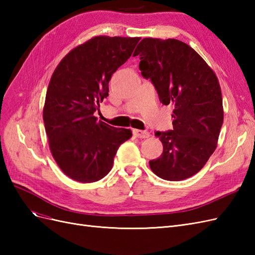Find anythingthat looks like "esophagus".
<instances>
[{"label":"esophagus","instance_id":"34e87169","mask_svg":"<svg viewBox=\"0 0 255 255\" xmlns=\"http://www.w3.org/2000/svg\"><path fill=\"white\" fill-rule=\"evenodd\" d=\"M133 133L138 138H148L150 136V133L148 130H141V129H134Z\"/></svg>","mask_w":255,"mask_h":255}]
</instances>
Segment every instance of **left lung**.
<instances>
[{"instance_id": "left-lung-1", "label": "left lung", "mask_w": 255, "mask_h": 255, "mask_svg": "<svg viewBox=\"0 0 255 255\" xmlns=\"http://www.w3.org/2000/svg\"><path fill=\"white\" fill-rule=\"evenodd\" d=\"M137 55L141 75L154 85L159 101L174 107L173 129L155 133L164 150L149 161L151 170L167 181L188 179L217 146L223 123L217 76L194 49L176 39L144 38L133 54Z\"/></svg>"}]
</instances>
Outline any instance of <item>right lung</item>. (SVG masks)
<instances>
[{"label":"right lung","instance_id":"obj_1","mask_svg":"<svg viewBox=\"0 0 255 255\" xmlns=\"http://www.w3.org/2000/svg\"><path fill=\"white\" fill-rule=\"evenodd\" d=\"M140 38L98 36L69 52L54 71L43 122L52 155L63 172L82 183L109 173L130 129L98 121L94 114L109 97L113 73L130 57Z\"/></svg>","mask_w":255,"mask_h":255}]
</instances>
